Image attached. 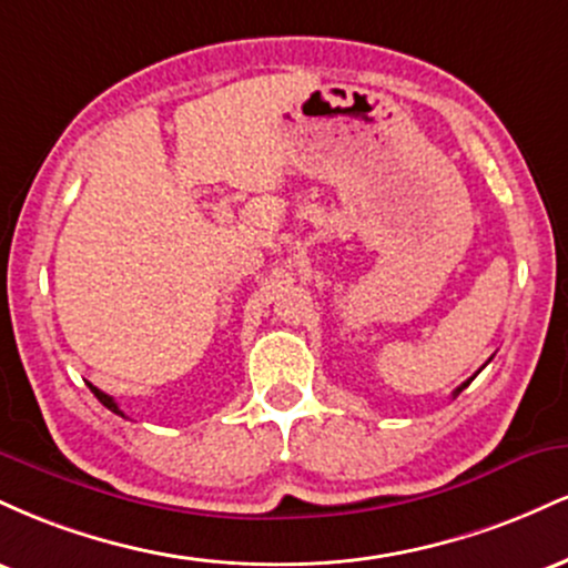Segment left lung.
I'll return each mask as SVG.
<instances>
[{"instance_id":"left-lung-1","label":"left lung","mask_w":568,"mask_h":568,"mask_svg":"<svg viewBox=\"0 0 568 568\" xmlns=\"http://www.w3.org/2000/svg\"><path fill=\"white\" fill-rule=\"evenodd\" d=\"M467 384H470V382H465V384H462V387H456V389H454V397H456V395H459V393H462V389H465V387H467Z\"/></svg>"}]
</instances>
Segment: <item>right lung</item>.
<instances>
[{
	"label": "right lung",
	"mask_w": 568,
	"mask_h": 568,
	"mask_svg": "<svg viewBox=\"0 0 568 568\" xmlns=\"http://www.w3.org/2000/svg\"><path fill=\"white\" fill-rule=\"evenodd\" d=\"M90 389H93V395H95V397H98V400H101V403H103V406H106L109 410H114V414L125 416V414H122V410H120V406H116V403H114V397H112V395L101 393V389H98V387H93V384H90Z\"/></svg>",
	"instance_id": "obj_1"
}]
</instances>
